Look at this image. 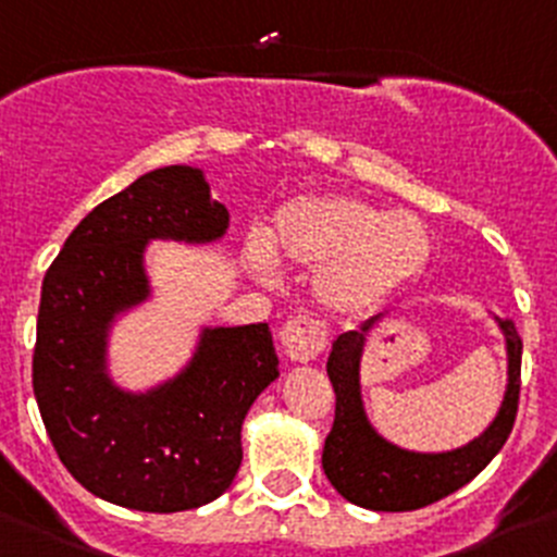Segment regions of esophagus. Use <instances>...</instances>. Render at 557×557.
I'll return each mask as SVG.
<instances>
[{
  "mask_svg": "<svg viewBox=\"0 0 557 557\" xmlns=\"http://www.w3.org/2000/svg\"><path fill=\"white\" fill-rule=\"evenodd\" d=\"M282 344L289 361L309 363L317 355L325 352L327 331L320 320L309 314H298L282 327Z\"/></svg>",
  "mask_w": 557,
  "mask_h": 557,
  "instance_id": "esophagus-1",
  "label": "esophagus"
}]
</instances>
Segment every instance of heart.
<instances>
[{
  "label": "heart",
  "instance_id": "heart-1",
  "mask_svg": "<svg viewBox=\"0 0 557 557\" xmlns=\"http://www.w3.org/2000/svg\"><path fill=\"white\" fill-rule=\"evenodd\" d=\"M275 253L300 268H322L317 295L336 311L383 304L423 273L432 240L412 213H388L347 194L295 196L275 210L270 232ZM262 235L246 243V259L262 278L275 275V257Z\"/></svg>",
  "mask_w": 557,
  "mask_h": 557
}]
</instances>
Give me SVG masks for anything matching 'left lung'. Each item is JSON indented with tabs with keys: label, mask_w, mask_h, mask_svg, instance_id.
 Here are the masks:
<instances>
[{
	"label": "left lung",
	"mask_w": 557,
	"mask_h": 557,
	"mask_svg": "<svg viewBox=\"0 0 557 557\" xmlns=\"http://www.w3.org/2000/svg\"><path fill=\"white\" fill-rule=\"evenodd\" d=\"M347 331L333 342L327 355V377L336 391V418L322 448V470L333 490L349 503L372 511H416L470 484L495 459L511 434L520 401L522 338L511 320H500L506 336L508 383L495 421L468 446L443 454H418L394 446L374 432L361 399V358L367 333L374 322Z\"/></svg>",
	"instance_id": "obj_1"
}]
</instances>
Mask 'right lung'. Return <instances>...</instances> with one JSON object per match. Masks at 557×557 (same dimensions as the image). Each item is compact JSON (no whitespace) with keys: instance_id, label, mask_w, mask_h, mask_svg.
I'll return each instance as SVG.
<instances>
[{"instance_id":"1","label":"right lung","mask_w":557,"mask_h":557,"mask_svg":"<svg viewBox=\"0 0 557 557\" xmlns=\"http://www.w3.org/2000/svg\"><path fill=\"white\" fill-rule=\"evenodd\" d=\"M226 226L202 169L163 166L100 202L46 273L32 388L57 457L103 500L188 511L235 481L243 418L278 377L268 322L205 327L188 367L145 394L106 372L111 322L150 298L147 243H213Z\"/></svg>"}]
</instances>
